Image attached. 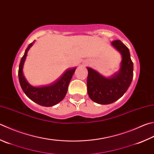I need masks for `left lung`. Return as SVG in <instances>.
<instances>
[{"mask_svg": "<svg viewBox=\"0 0 154 154\" xmlns=\"http://www.w3.org/2000/svg\"><path fill=\"white\" fill-rule=\"evenodd\" d=\"M111 43L122 56L119 72L107 78L93 69L87 68L88 96L94 102L100 104H111L120 98L128 89L133 77V63L128 48L120 40H115Z\"/></svg>", "mask_w": 154, "mask_h": 154, "instance_id": "left-lung-1", "label": "left lung"}]
</instances>
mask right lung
<instances>
[{
	"mask_svg": "<svg viewBox=\"0 0 154 154\" xmlns=\"http://www.w3.org/2000/svg\"><path fill=\"white\" fill-rule=\"evenodd\" d=\"M33 43L34 42L29 45L20 62L18 72L20 85L25 94L35 103L43 106H52L59 103L65 97L69 83L76 68L67 69L56 82L49 86L42 87L31 86L23 76V68L26 56H27V51L33 45Z\"/></svg>",
	"mask_w": 154,
	"mask_h": 154,
	"instance_id": "1",
	"label": "right lung"
}]
</instances>
